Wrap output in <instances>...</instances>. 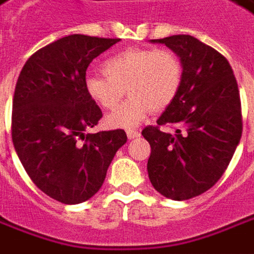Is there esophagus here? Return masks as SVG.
Instances as JSON below:
<instances>
[{"label":"esophagus","mask_w":254,"mask_h":254,"mask_svg":"<svg viewBox=\"0 0 254 254\" xmlns=\"http://www.w3.org/2000/svg\"><path fill=\"white\" fill-rule=\"evenodd\" d=\"M127 134L129 139H136V137L140 136V132H139V130H127Z\"/></svg>","instance_id":"obj_1"}]
</instances>
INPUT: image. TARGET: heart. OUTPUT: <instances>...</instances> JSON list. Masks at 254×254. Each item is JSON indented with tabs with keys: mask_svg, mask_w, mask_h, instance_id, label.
<instances>
[{
	"mask_svg": "<svg viewBox=\"0 0 254 254\" xmlns=\"http://www.w3.org/2000/svg\"><path fill=\"white\" fill-rule=\"evenodd\" d=\"M104 75H89L84 90L105 110L115 108L125 90L129 98L107 115L110 127L133 129L150 111L160 113L172 104L182 86L184 66L171 50L127 48L103 62Z\"/></svg>",
	"mask_w": 254,
	"mask_h": 254,
	"instance_id": "heart-1",
	"label": "heart"
}]
</instances>
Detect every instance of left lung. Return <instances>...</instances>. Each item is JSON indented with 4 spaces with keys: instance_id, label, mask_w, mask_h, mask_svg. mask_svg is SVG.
Here are the masks:
<instances>
[{
    "instance_id": "8db88e82",
    "label": "left lung",
    "mask_w": 254,
    "mask_h": 254,
    "mask_svg": "<svg viewBox=\"0 0 254 254\" xmlns=\"http://www.w3.org/2000/svg\"><path fill=\"white\" fill-rule=\"evenodd\" d=\"M165 44L181 58L182 86L157 127L141 134L150 143L147 172L157 192L188 200L208 190L222 177L242 136L238 83L232 68L214 48L193 36L150 40ZM176 127L175 134L160 126Z\"/></svg>"
}]
</instances>
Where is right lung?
I'll return each mask as SVG.
<instances>
[{
    "instance_id": "obj_1",
    "label": "right lung",
    "mask_w": 254,
    "mask_h": 254,
    "mask_svg": "<svg viewBox=\"0 0 254 254\" xmlns=\"http://www.w3.org/2000/svg\"><path fill=\"white\" fill-rule=\"evenodd\" d=\"M120 39L70 34L26 61L15 87L12 141L34 185L64 204L100 190L125 130L86 133L103 117L84 90L90 62Z\"/></svg>"
}]
</instances>
